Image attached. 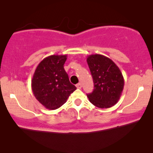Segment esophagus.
Wrapping results in <instances>:
<instances>
[{
  "mask_svg": "<svg viewBox=\"0 0 153 153\" xmlns=\"http://www.w3.org/2000/svg\"><path fill=\"white\" fill-rule=\"evenodd\" d=\"M76 86L77 88H79V89H81V88H82V84H81V83H77Z\"/></svg>",
  "mask_w": 153,
  "mask_h": 153,
  "instance_id": "1",
  "label": "esophagus"
}]
</instances>
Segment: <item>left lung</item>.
I'll return each mask as SVG.
<instances>
[{
	"label": "left lung",
	"instance_id": "left-lung-1",
	"mask_svg": "<svg viewBox=\"0 0 153 153\" xmlns=\"http://www.w3.org/2000/svg\"><path fill=\"white\" fill-rule=\"evenodd\" d=\"M86 60L95 87L87 95L89 101L101 108L114 106L122 95L125 84L120 70L111 59L100 54L90 55Z\"/></svg>",
	"mask_w": 153,
	"mask_h": 153
}]
</instances>
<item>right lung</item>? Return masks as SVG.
<instances>
[{"instance_id":"1","label":"right lung","mask_w":153,"mask_h":153,"mask_svg":"<svg viewBox=\"0 0 153 153\" xmlns=\"http://www.w3.org/2000/svg\"><path fill=\"white\" fill-rule=\"evenodd\" d=\"M67 55H51L39 62L31 80L33 95L46 108L55 110L75 90L64 70Z\"/></svg>"}]
</instances>
